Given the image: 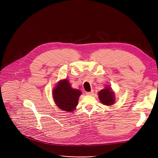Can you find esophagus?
<instances>
[{
  "label": "esophagus",
  "mask_w": 158,
  "mask_h": 158,
  "mask_svg": "<svg viewBox=\"0 0 158 158\" xmlns=\"http://www.w3.org/2000/svg\"><path fill=\"white\" fill-rule=\"evenodd\" d=\"M93 93H94V91H90V92H87L86 94L87 95H92Z\"/></svg>",
  "instance_id": "obj_1"
}]
</instances>
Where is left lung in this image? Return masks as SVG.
<instances>
[{"mask_svg": "<svg viewBox=\"0 0 158 158\" xmlns=\"http://www.w3.org/2000/svg\"><path fill=\"white\" fill-rule=\"evenodd\" d=\"M98 96L99 100L104 105L110 106L115 102L114 93L109 87H106L105 89L101 90L98 93Z\"/></svg>", "mask_w": 158, "mask_h": 158, "instance_id": "1", "label": "left lung"}]
</instances>
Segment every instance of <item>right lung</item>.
<instances>
[{"label":"right lung","mask_w":158,"mask_h":158,"mask_svg":"<svg viewBox=\"0 0 158 158\" xmlns=\"http://www.w3.org/2000/svg\"><path fill=\"white\" fill-rule=\"evenodd\" d=\"M81 92L73 89L66 79L60 81L53 89V98L56 105L62 110L72 112L78 104Z\"/></svg>","instance_id":"right-lung-1"}]
</instances>
